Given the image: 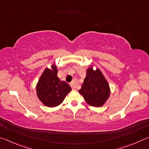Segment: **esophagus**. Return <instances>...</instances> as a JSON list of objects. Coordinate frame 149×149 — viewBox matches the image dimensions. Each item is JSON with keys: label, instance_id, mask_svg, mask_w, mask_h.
Segmentation results:
<instances>
[{"label": "esophagus", "instance_id": "34e87169", "mask_svg": "<svg viewBox=\"0 0 149 149\" xmlns=\"http://www.w3.org/2000/svg\"><path fill=\"white\" fill-rule=\"evenodd\" d=\"M70 86L72 87V88L73 89H76L77 88V84L76 83H75V81H72L71 84H70Z\"/></svg>", "mask_w": 149, "mask_h": 149}]
</instances>
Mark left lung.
Returning a JSON list of instances; mask_svg holds the SVG:
<instances>
[{"mask_svg":"<svg viewBox=\"0 0 149 149\" xmlns=\"http://www.w3.org/2000/svg\"><path fill=\"white\" fill-rule=\"evenodd\" d=\"M79 93L83 95L87 104L100 107L109 97L110 87L101 72L99 69L93 70L91 67L87 70L86 77Z\"/></svg>","mask_w":149,"mask_h":149,"instance_id":"left-lung-1","label":"left lung"}]
</instances>
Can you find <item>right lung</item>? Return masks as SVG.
Wrapping results in <instances>:
<instances>
[{
  "label": "right lung",
  "instance_id": "obj_1",
  "mask_svg": "<svg viewBox=\"0 0 149 149\" xmlns=\"http://www.w3.org/2000/svg\"><path fill=\"white\" fill-rule=\"evenodd\" d=\"M55 65L52 70L46 68L37 85V94L39 100L48 107H55L61 104L71 87L64 81H60L57 75Z\"/></svg>",
  "mask_w": 149,
  "mask_h": 149
}]
</instances>
